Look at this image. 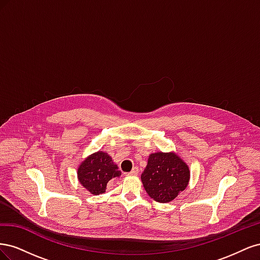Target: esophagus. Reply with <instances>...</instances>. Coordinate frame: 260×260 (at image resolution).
<instances>
[{"instance_id":"34e87169","label":"esophagus","mask_w":260,"mask_h":260,"mask_svg":"<svg viewBox=\"0 0 260 260\" xmlns=\"http://www.w3.org/2000/svg\"><path fill=\"white\" fill-rule=\"evenodd\" d=\"M139 174V168L138 167H135L133 168L132 170H131V172H129V176H137Z\"/></svg>"}]
</instances>
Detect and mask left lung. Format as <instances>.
<instances>
[{"mask_svg":"<svg viewBox=\"0 0 260 260\" xmlns=\"http://www.w3.org/2000/svg\"><path fill=\"white\" fill-rule=\"evenodd\" d=\"M141 180L151 199L158 203H169L186 188L190 169L177 153L156 152L148 156Z\"/></svg>","mask_w":260,"mask_h":260,"instance_id":"8db88e82","label":"left lung"}]
</instances>
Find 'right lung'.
<instances>
[{"instance_id":"obj_1","label":"right lung","mask_w":260,"mask_h":260,"mask_svg":"<svg viewBox=\"0 0 260 260\" xmlns=\"http://www.w3.org/2000/svg\"><path fill=\"white\" fill-rule=\"evenodd\" d=\"M78 180L93 195L106 192L109 181L119 178L121 171L106 152L99 151L85 157L78 167Z\"/></svg>"}]
</instances>
